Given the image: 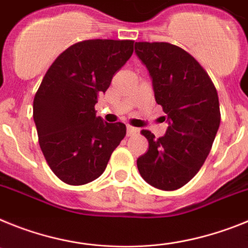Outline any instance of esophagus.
Segmentation results:
<instances>
[{
  "label": "esophagus",
  "mask_w": 248,
  "mask_h": 248,
  "mask_svg": "<svg viewBox=\"0 0 248 248\" xmlns=\"http://www.w3.org/2000/svg\"><path fill=\"white\" fill-rule=\"evenodd\" d=\"M137 132H139V128L132 126H127V136H132V135H135Z\"/></svg>",
  "instance_id": "obj_1"
}]
</instances>
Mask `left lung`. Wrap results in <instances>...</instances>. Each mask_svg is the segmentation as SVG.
Returning <instances> with one entry per match:
<instances>
[{"mask_svg":"<svg viewBox=\"0 0 248 248\" xmlns=\"http://www.w3.org/2000/svg\"><path fill=\"white\" fill-rule=\"evenodd\" d=\"M135 52L147 67L155 98L169 127L165 136L142 130L148 150L139 157L142 178L163 191L185 186L200 171L218 131V96L201 64L167 42H136Z\"/></svg>","mask_w":248,"mask_h":248,"instance_id":"8db88e82","label":"left lung"}]
</instances>
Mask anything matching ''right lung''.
Segmentation results:
<instances>
[{
    "label": "right lung",
    "instance_id": "right-lung-1",
    "mask_svg": "<svg viewBox=\"0 0 248 248\" xmlns=\"http://www.w3.org/2000/svg\"><path fill=\"white\" fill-rule=\"evenodd\" d=\"M133 52L131 40H87L55 60L33 100V121L45 158L64 184L79 186L103 173L126 136L121 122L96 116L97 97Z\"/></svg>",
    "mask_w": 248,
    "mask_h": 248
}]
</instances>
